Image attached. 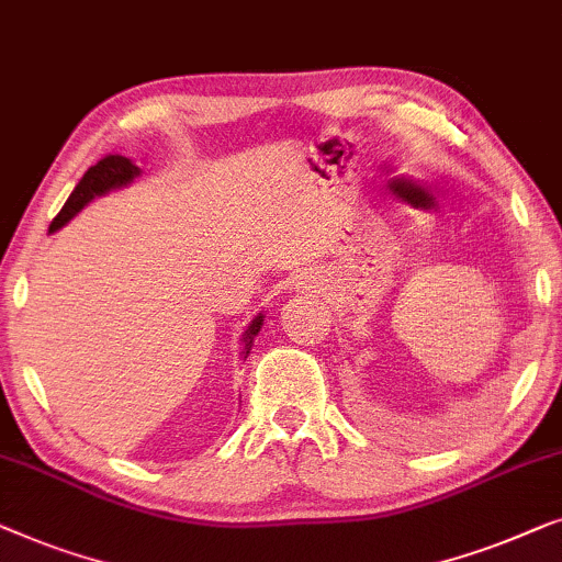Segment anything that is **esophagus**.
Wrapping results in <instances>:
<instances>
[{
	"mask_svg": "<svg viewBox=\"0 0 562 562\" xmlns=\"http://www.w3.org/2000/svg\"><path fill=\"white\" fill-rule=\"evenodd\" d=\"M297 288L300 290H305V292H315L318 290V280H313V278H303L297 282Z\"/></svg>",
	"mask_w": 562,
	"mask_h": 562,
	"instance_id": "1",
	"label": "esophagus"
}]
</instances>
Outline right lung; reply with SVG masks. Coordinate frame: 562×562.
<instances>
[{
    "label": "right lung",
    "mask_w": 562,
    "mask_h": 562,
    "mask_svg": "<svg viewBox=\"0 0 562 562\" xmlns=\"http://www.w3.org/2000/svg\"><path fill=\"white\" fill-rule=\"evenodd\" d=\"M142 176V170L134 165L130 157L122 155H109L104 160H99L97 165H91L89 170L83 172V178L78 180V186L74 188V193L68 195L66 205H63L58 216L53 218L50 224V234L58 232L68 224L76 213H81L86 205H89L93 199H101V195L112 193V191H122V188L132 186L134 180ZM265 326V313H257L255 318L249 321V326L244 328L241 334V359L247 361L251 346H255V338L259 330Z\"/></svg>",
    "instance_id": "1"
}]
</instances>
